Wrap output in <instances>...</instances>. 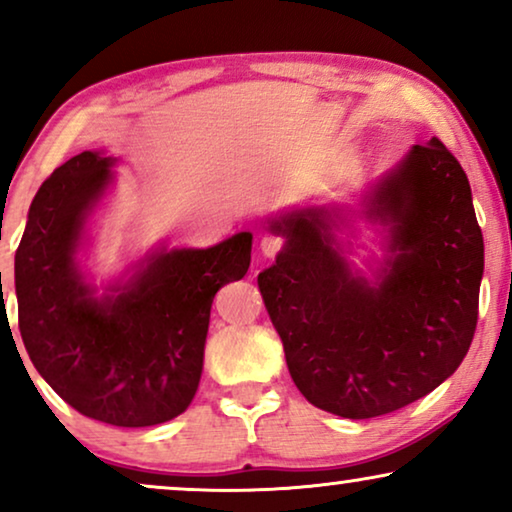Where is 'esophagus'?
Returning a JSON list of instances; mask_svg holds the SVG:
<instances>
[{"instance_id":"34e87169","label":"esophagus","mask_w":512,"mask_h":512,"mask_svg":"<svg viewBox=\"0 0 512 512\" xmlns=\"http://www.w3.org/2000/svg\"><path fill=\"white\" fill-rule=\"evenodd\" d=\"M282 237H275V235H265V237H261V251H263V256H268V258H272L277 254L279 249H282Z\"/></svg>"}]
</instances>
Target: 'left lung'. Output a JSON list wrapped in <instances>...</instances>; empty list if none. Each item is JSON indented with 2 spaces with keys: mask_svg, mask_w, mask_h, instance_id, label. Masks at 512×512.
I'll use <instances>...</instances> for the list:
<instances>
[{
  "mask_svg": "<svg viewBox=\"0 0 512 512\" xmlns=\"http://www.w3.org/2000/svg\"><path fill=\"white\" fill-rule=\"evenodd\" d=\"M361 205L387 233L373 277L347 258L340 205L268 216L286 242L258 275L298 391L347 419L401 410L459 368L485 270L471 184L440 139L412 146Z\"/></svg>",
  "mask_w": 512,
  "mask_h": 512,
  "instance_id": "8db88e82",
  "label": "left lung"
}]
</instances>
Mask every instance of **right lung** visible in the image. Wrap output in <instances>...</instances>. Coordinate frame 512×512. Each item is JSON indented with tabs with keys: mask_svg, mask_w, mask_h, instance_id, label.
I'll use <instances>...</instances> for the list:
<instances>
[{
	"mask_svg": "<svg viewBox=\"0 0 512 512\" xmlns=\"http://www.w3.org/2000/svg\"><path fill=\"white\" fill-rule=\"evenodd\" d=\"M114 165V156L83 151L34 195L16 251L18 326L34 368L62 401L135 429L191 405L212 300L247 275L254 235L244 230L207 249L156 247L100 293L79 254Z\"/></svg>",
	"mask_w": 512,
	"mask_h": 512,
	"instance_id": "right-lung-1",
	"label": "right lung"
}]
</instances>
